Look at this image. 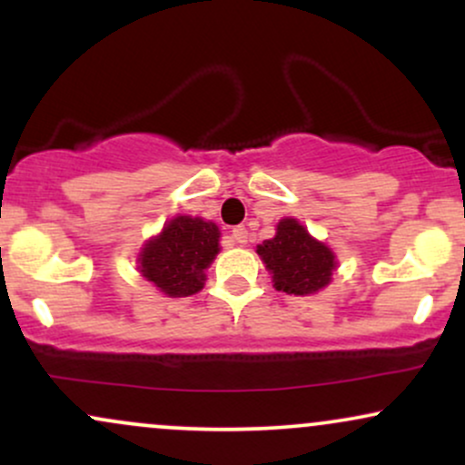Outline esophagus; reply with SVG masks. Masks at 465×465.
<instances>
[{"instance_id":"1","label":"esophagus","mask_w":465,"mask_h":465,"mask_svg":"<svg viewBox=\"0 0 465 465\" xmlns=\"http://www.w3.org/2000/svg\"><path fill=\"white\" fill-rule=\"evenodd\" d=\"M232 238H233V242H238V244H247L249 242V232L244 227H236L232 232Z\"/></svg>"}]
</instances>
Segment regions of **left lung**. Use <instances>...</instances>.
Here are the masks:
<instances>
[{
	"instance_id": "obj_1",
	"label": "left lung",
	"mask_w": 465,
	"mask_h": 465,
	"mask_svg": "<svg viewBox=\"0 0 465 465\" xmlns=\"http://www.w3.org/2000/svg\"><path fill=\"white\" fill-rule=\"evenodd\" d=\"M258 255L273 275V286L286 295L319 292L336 269L332 249L314 240L297 218H282L275 236L258 244Z\"/></svg>"
}]
</instances>
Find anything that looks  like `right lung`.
<instances>
[{
  "mask_svg": "<svg viewBox=\"0 0 465 465\" xmlns=\"http://www.w3.org/2000/svg\"><path fill=\"white\" fill-rule=\"evenodd\" d=\"M218 238L216 223L199 216H174L159 236L143 244L137 264L163 295L190 297L205 284V269L221 251Z\"/></svg>",
  "mask_w": 465,
  "mask_h": 465,
  "instance_id": "right-lung-1",
  "label": "right lung"
}]
</instances>
